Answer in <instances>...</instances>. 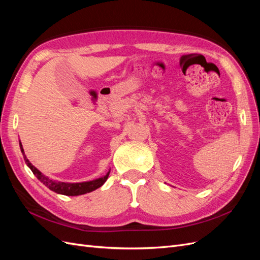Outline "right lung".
<instances>
[{"label":"right lung","instance_id":"add662e5","mask_svg":"<svg viewBox=\"0 0 260 260\" xmlns=\"http://www.w3.org/2000/svg\"><path fill=\"white\" fill-rule=\"evenodd\" d=\"M20 145V149H21V153L23 155V159H25L26 164L28 165V167L31 169V171L34 172V175L41 181V182L45 185L48 186L50 190H52L55 193H58V194H62V195H68V196H76V195H81V194H85V193H90L94 190H96V188L101 187L105 183V181L107 180L108 176H109V172L108 171L106 176H104L103 178H99L96 180H93V181H89V182H81V183H66V182H57V181H54L49 179L48 177H45L44 175H42L40 171H39L35 166H32V164H31L23 153V148L21 143H19Z\"/></svg>","mask_w":260,"mask_h":260}]
</instances>
